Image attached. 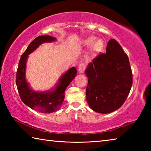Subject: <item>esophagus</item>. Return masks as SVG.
Returning <instances> with one entry per match:
<instances>
[{
  "label": "esophagus",
  "instance_id": "1",
  "mask_svg": "<svg viewBox=\"0 0 151 151\" xmlns=\"http://www.w3.org/2000/svg\"><path fill=\"white\" fill-rule=\"evenodd\" d=\"M86 68V66L84 63H81L78 65V72L80 73H83Z\"/></svg>",
  "mask_w": 151,
  "mask_h": 151
}]
</instances>
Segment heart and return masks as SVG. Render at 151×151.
<instances>
[{
  "instance_id": "1",
  "label": "heart",
  "mask_w": 151,
  "mask_h": 151,
  "mask_svg": "<svg viewBox=\"0 0 151 151\" xmlns=\"http://www.w3.org/2000/svg\"><path fill=\"white\" fill-rule=\"evenodd\" d=\"M84 45L85 46H91L90 50H89V56L93 57L96 55L97 53L101 52L102 49L103 48L104 43L101 39H96V37L93 36L88 37L84 40L83 41Z\"/></svg>"
}]
</instances>
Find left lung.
<instances>
[{
  "label": "left lung",
  "mask_w": 151,
  "mask_h": 151,
  "mask_svg": "<svg viewBox=\"0 0 151 151\" xmlns=\"http://www.w3.org/2000/svg\"><path fill=\"white\" fill-rule=\"evenodd\" d=\"M85 74L86 101L91 109L110 113L124 104L132 85V73L128 56L116 40H109L106 53L97 55Z\"/></svg>",
  "instance_id": "1"
}]
</instances>
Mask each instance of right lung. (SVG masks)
<instances>
[{"mask_svg": "<svg viewBox=\"0 0 151 151\" xmlns=\"http://www.w3.org/2000/svg\"><path fill=\"white\" fill-rule=\"evenodd\" d=\"M55 40V38L48 35L39 36L33 40L20 57L17 71L16 84L20 99L30 109L45 113H50L60 108L65 99L66 88L75 78L77 73L75 67L70 68L60 78L59 83L54 91L37 93L30 88L25 78V69L28 55L32 52L42 43L52 42Z\"/></svg>", "mask_w": 151, "mask_h": 151, "instance_id": "right-lung-1", "label": "right lung"}]
</instances>
